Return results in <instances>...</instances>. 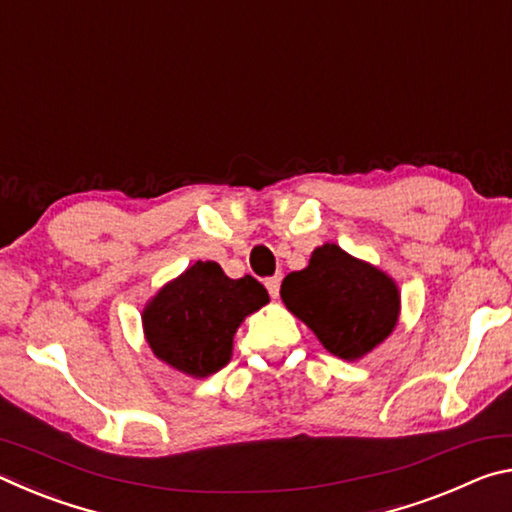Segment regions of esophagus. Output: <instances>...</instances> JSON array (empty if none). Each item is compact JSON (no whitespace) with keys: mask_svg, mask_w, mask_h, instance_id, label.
I'll list each match as a JSON object with an SVG mask.
<instances>
[{"mask_svg":"<svg viewBox=\"0 0 512 512\" xmlns=\"http://www.w3.org/2000/svg\"><path fill=\"white\" fill-rule=\"evenodd\" d=\"M280 282H282V275H273V277H268V280L264 282L268 293H271V298L280 296Z\"/></svg>","mask_w":512,"mask_h":512,"instance_id":"obj_1","label":"esophagus"}]
</instances>
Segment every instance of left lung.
Listing matches in <instances>:
<instances>
[{
  "label": "left lung",
  "instance_id": "left-lung-1",
  "mask_svg": "<svg viewBox=\"0 0 512 512\" xmlns=\"http://www.w3.org/2000/svg\"><path fill=\"white\" fill-rule=\"evenodd\" d=\"M280 296L329 352L348 361L384 341L400 311L391 277L336 244L316 248L305 271L284 277Z\"/></svg>",
  "mask_w": 512,
  "mask_h": 512
}]
</instances>
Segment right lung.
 Segmentation results:
<instances>
[{
  "instance_id": "right-lung-1",
  "label": "right lung",
  "mask_w": 512,
  "mask_h": 512,
  "mask_svg": "<svg viewBox=\"0 0 512 512\" xmlns=\"http://www.w3.org/2000/svg\"><path fill=\"white\" fill-rule=\"evenodd\" d=\"M266 302L253 275L230 280L216 262H196L149 302L146 339L169 366L207 377L228 363L241 320Z\"/></svg>"
}]
</instances>
